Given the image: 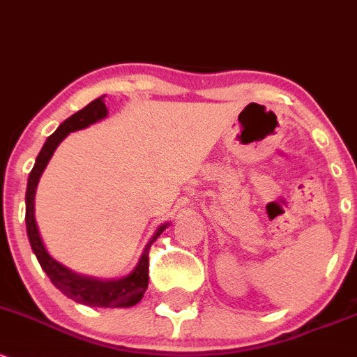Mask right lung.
<instances>
[{"instance_id":"1","label":"right lung","mask_w":357,"mask_h":357,"mask_svg":"<svg viewBox=\"0 0 357 357\" xmlns=\"http://www.w3.org/2000/svg\"><path fill=\"white\" fill-rule=\"evenodd\" d=\"M108 116V108L105 105V96H99L91 101L89 105L84 106L77 113H73L70 119L60 123V127L46 139L41 153L36 158V163L32 172L29 174L27 180V192H25V225H27V237L31 242V248L34 251L36 258L39 264L53 285L58 290L70 297L72 301L86 306L93 307H130L135 306L139 301L144 297L146 289H148L149 282V258L148 252L149 248L165 229L170 227V222H165L154 230V234L149 238L148 244L142 249V255L139 258L137 264L132 268L130 273L123 275L119 278H98L91 277V275L77 273V271L70 270L68 266L61 264L53 256L47 252L46 245H44L41 234H39L38 222H36V190H38V183L41 180L43 172L46 170L47 163H50L51 156H53L60 142L67 137L68 134L82 128L91 127V125L101 122Z\"/></svg>"}]
</instances>
